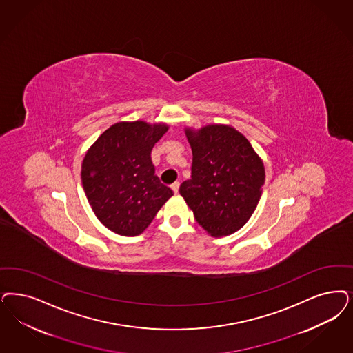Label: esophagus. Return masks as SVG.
Masks as SVG:
<instances>
[{
	"mask_svg": "<svg viewBox=\"0 0 353 353\" xmlns=\"http://www.w3.org/2000/svg\"><path fill=\"white\" fill-rule=\"evenodd\" d=\"M170 189L173 190L174 194H177V193H179V189H180V183H172V185H170Z\"/></svg>",
	"mask_w": 353,
	"mask_h": 353,
	"instance_id": "esophagus-1",
	"label": "esophagus"
}]
</instances>
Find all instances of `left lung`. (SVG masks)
<instances>
[{
  "mask_svg": "<svg viewBox=\"0 0 353 353\" xmlns=\"http://www.w3.org/2000/svg\"><path fill=\"white\" fill-rule=\"evenodd\" d=\"M192 147V179L180 186L205 231L223 237L239 231L254 212L265 183V167L249 141L225 125L186 129Z\"/></svg>",
  "mask_w": 353,
  "mask_h": 353,
  "instance_id": "8db88e82",
  "label": "left lung"
}]
</instances>
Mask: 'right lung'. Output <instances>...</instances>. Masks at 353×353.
I'll return each instance as SVG.
<instances>
[{
  "instance_id": "right-lung-1",
  "label": "right lung",
  "mask_w": 353,
  "mask_h": 353,
  "mask_svg": "<svg viewBox=\"0 0 353 353\" xmlns=\"http://www.w3.org/2000/svg\"><path fill=\"white\" fill-rule=\"evenodd\" d=\"M164 123L119 122L97 138L82 163V185L97 219L121 236L141 234L173 192L160 183L151 150Z\"/></svg>"
}]
</instances>
